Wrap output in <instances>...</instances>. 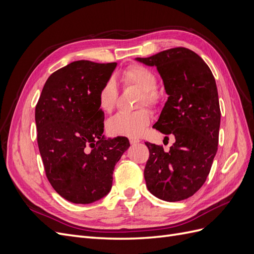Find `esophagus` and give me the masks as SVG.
I'll return each instance as SVG.
<instances>
[{"label": "esophagus", "mask_w": 254, "mask_h": 254, "mask_svg": "<svg viewBox=\"0 0 254 254\" xmlns=\"http://www.w3.org/2000/svg\"><path fill=\"white\" fill-rule=\"evenodd\" d=\"M129 142H130V144H131V145H134L136 143H139L140 140L136 139V137H129Z\"/></svg>", "instance_id": "1"}]
</instances>
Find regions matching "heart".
I'll use <instances>...</instances> for the list:
<instances>
[{
    "instance_id": "heart-1",
    "label": "heart",
    "mask_w": 254,
    "mask_h": 254,
    "mask_svg": "<svg viewBox=\"0 0 254 254\" xmlns=\"http://www.w3.org/2000/svg\"><path fill=\"white\" fill-rule=\"evenodd\" d=\"M121 78L125 86H134L142 90L139 107L147 105L156 108L160 105L161 93L157 89L158 78L155 72H152L150 68L140 64L129 65L123 71ZM118 97L119 92L114 81H106L98 92V107L104 112L110 113L117 106ZM150 121L151 114L148 109L143 108L130 113L122 112L108 121L107 130L112 135L134 137L143 133Z\"/></svg>"
}]
</instances>
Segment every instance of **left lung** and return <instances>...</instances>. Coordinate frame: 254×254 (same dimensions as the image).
Returning a JSON list of instances; mask_svg holds the SVG:
<instances>
[{"label":"left lung","mask_w":254,"mask_h":254,"mask_svg":"<svg viewBox=\"0 0 254 254\" xmlns=\"http://www.w3.org/2000/svg\"><path fill=\"white\" fill-rule=\"evenodd\" d=\"M135 59L157 66L163 79L168 98L153 128L176 140L167 151L145 143L149 149L146 187L162 200L180 201L203 186L216 155L220 126L216 82L203 59L186 48Z\"/></svg>","instance_id":"obj_1"}]
</instances>
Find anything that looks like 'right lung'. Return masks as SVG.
<instances>
[{
  "mask_svg": "<svg viewBox=\"0 0 254 254\" xmlns=\"http://www.w3.org/2000/svg\"><path fill=\"white\" fill-rule=\"evenodd\" d=\"M117 63H71L54 72L36 106L37 141L45 175L73 203L94 202L109 193L114 166L130 146L125 136L106 140L97 95Z\"/></svg>",
  "mask_w": 254,
  "mask_h": 254,
  "instance_id": "1",
  "label": "right lung"
}]
</instances>
